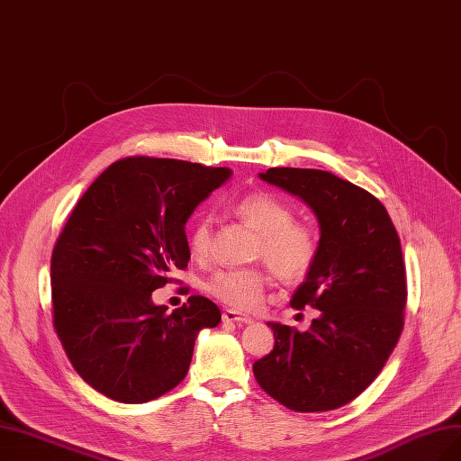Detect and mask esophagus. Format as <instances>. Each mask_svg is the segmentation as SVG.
<instances>
[{
  "mask_svg": "<svg viewBox=\"0 0 461 461\" xmlns=\"http://www.w3.org/2000/svg\"><path fill=\"white\" fill-rule=\"evenodd\" d=\"M223 321H225V323H236V325H248V323H251L253 320H251L249 316L238 314V312H234V310H225V312H223Z\"/></svg>",
  "mask_w": 461,
  "mask_h": 461,
  "instance_id": "esophagus-1",
  "label": "esophagus"
}]
</instances>
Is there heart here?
I'll list each match as a JSON object with an SVG mask.
<instances>
[{
    "label": "heart",
    "mask_w": 461,
    "mask_h": 461,
    "mask_svg": "<svg viewBox=\"0 0 461 461\" xmlns=\"http://www.w3.org/2000/svg\"><path fill=\"white\" fill-rule=\"evenodd\" d=\"M234 210L261 232L257 255L285 282H299L318 259V236L304 223L293 221L289 204L270 193H249L236 200ZM212 221L198 217L189 230L193 255L204 257L210 249ZM267 274L259 268H225L208 280V291L215 299L236 310H253L261 304Z\"/></svg>",
    "instance_id": "b5f03b06"
}]
</instances>
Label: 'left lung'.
Listing matches in <instances>:
<instances>
[{
    "label": "left lung",
    "mask_w": 461,
    "mask_h": 461,
    "mask_svg": "<svg viewBox=\"0 0 461 461\" xmlns=\"http://www.w3.org/2000/svg\"><path fill=\"white\" fill-rule=\"evenodd\" d=\"M320 223L318 259L291 306L320 310L308 330L268 321L274 349L253 363L261 388L297 412L344 407L369 388L399 340L407 304L399 234L382 202L330 172L268 168Z\"/></svg>",
    "instance_id": "left-lung-1"
}]
</instances>
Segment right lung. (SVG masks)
<instances>
[{
	"instance_id": "add662e5",
	"label": "right lung",
	"mask_w": 461,
	"mask_h": 461,
	"mask_svg": "<svg viewBox=\"0 0 461 461\" xmlns=\"http://www.w3.org/2000/svg\"><path fill=\"white\" fill-rule=\"evenodd\" d=\"M230 168L132 157L105 168L52 249L54 329L79 376L109 399L147 402L185 378L221 310L200 294L168 314L153 291L191 259L185 223Z\"/></svg>"
}]
</instances>
